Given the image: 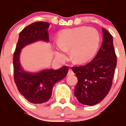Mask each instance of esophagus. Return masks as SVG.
<instances>
[{
  "label": "esophagus",
  "mask_w": 126,
  "mask_h": 126,
  "mask_svg": "<svg viewBox=\"0 0 126 126\" xmlns=\"http://www.w3.org/2000/svg\"><path fill=\"white\" fill-rule=\"evenodd\" d=\"M73 74H74V73H73V71H72V69H69L68 74H67V75H68V76H71V75H73Z\"/></svg>",
  "instance_id": "obj_1"
}]
</instances>
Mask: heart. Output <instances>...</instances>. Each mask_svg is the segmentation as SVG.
<instances>
[{
    "label": "heart",
    "instance_id": "1",
    "mask_svg": "<svg viewBox=\"0 0 126 126\" xmlns=\"http://www.w3.org/2000/svg\"><path fill=\"white\" fill-rule=\"evenodd\" d=\"M100 43V35L93 28L79 27L64 30L56 43V55L64 57L71 49L72 59L76 63L88 61L96 54Z\"/></svg>",
    "mask_w": 126,
    "mask_h": 126
}]
</instances>
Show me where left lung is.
I'll return each instance as SVG.
<instances>
[{
    "instance_id": "8db88e82",
    "label": "left lung",
    "mask_w": 126,
    "mask_h": 126,
    "mask_svg": "<svg viewBox=\"0 0 126 126\" xmlns=\"http://www.w3.org/2000/svg\"><path fill=\"white\" fill-rule=\"evenodd\" d=\"M102 32L103 42L95 57L86 65L72 67L78 80L74 95L86 105L97 104L107 95L116 67L113 37L105 29H102Z\"/></svg>"
}]
</instances>
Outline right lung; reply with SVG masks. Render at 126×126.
Masks as SVG:
<instances>
[{"label":"right lung","mask_w":126,"mask_h":126,"mask_svg":"<svg viewBox=\"0 0 126 126\" xmlns=\"http://www.w3.org/2000/svg\"><path fill=\"white\" fill-rule=\"evenodd\" d=\"M49 23L38 21L32 23L20 32L13 57L14 79L20 93L30 103H43L52 96L53 86L66 76L69 69L63 66L59 69H45L36 73H27L19 62L21 49L26 45L38 40L48 42Z\"/></svg>","instance_id":"obj_1"}]
</instances>
